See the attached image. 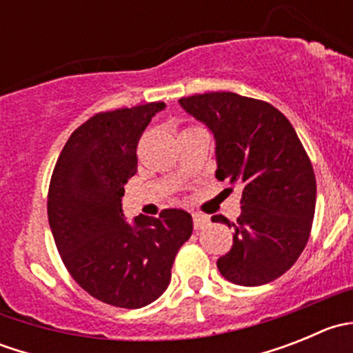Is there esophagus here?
<instances>
[{
  "label": "esophagus",
  "mask_w": 353,
  "mask_h": 353,
  "mask_svg": "<svg viewBox=\"0 0 353 353\" xmlns=\"http://www.w3.org/2000/svg\"><path fill=\"white\" fill-rule=\"evenodd\" d=\"M193 223H194V230H201L208 225L210 219L206 215H201V213H193Z\"/></svg>",
  "instance_id": "obj_1"
}]
</instances>
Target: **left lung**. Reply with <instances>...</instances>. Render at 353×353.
Returning <instances> with one entry per match:
<instances>
[{"label":"left lung","mask_w":353,"mask_h":353,"mask_svg":"<svg viewBox=\"0 0 353 353\" xmlns=\"http://www.w3.org/2000/svg\"><path fill=\"white\" fill-rule=\"evenodd\" d=\"M215 137L216 179L243 188L230 251L216 266L236 285H265L292 268L311 236L316 208L312 163L290 121L268 102L232 92L179 99Z\"/></svg>","instance_id":"8db88e82"}]
</instances>
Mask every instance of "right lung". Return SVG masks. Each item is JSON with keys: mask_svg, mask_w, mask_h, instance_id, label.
<instances>
[{"mask_svg": "<svg viewBox=\"0 0 353 353\" xmlns=\"http://www.w3.org/2000/svg\"><path fill=\"white\" fill-rule=\"evenodd\" d=\"M163 102L99 112L71 133L48 194V219L59 256L74 282L109 305L140 309L170 282L177 251L193 219L177 208L159 219L124 220V184L137 174V147Z\"/></svg>", "mask_w": 353, "mask_h": 353, "instance_id": "add662e5", "label": "right lung"}]
</instances>
